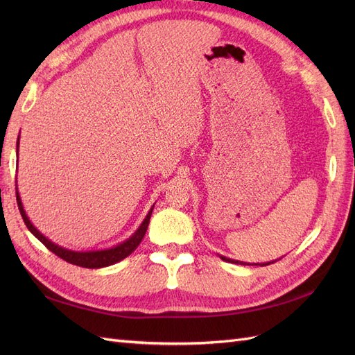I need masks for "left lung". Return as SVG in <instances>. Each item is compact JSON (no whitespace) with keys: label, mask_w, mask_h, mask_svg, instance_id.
I'll return each mask as SVG.
<instances>
[{"label":"left lung","mask_w":355,"mask_h":355,"mask_svg":"<svg viewBox=\"0 0 355 355\" xmlns=\"http://www.w3.org/2000/svg\"><path fill=\"white\" fill-rule=\"evenodd\" d=\"M222 257V261H225V262H231V263H240V265H244L243 262H239V261H232V259H228V257H223V256H220ZM249 265V263H247ZM263 265H268V263H263Z\"/></svg>","instance_id":"1"}]
</instances>
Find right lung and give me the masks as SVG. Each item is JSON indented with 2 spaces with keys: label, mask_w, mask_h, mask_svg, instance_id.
Wrapping results in <instances>:
<instances>
[{
  "label": "right lung",
  "mask_w": 355,
  "mask_h": 355,
  "mask_svg": "<svg viewBox=\"0 0 355 355\" xmlns=\"http://www.w3.org/2000/svg\"><path fill=\"white\" fill-rule=\"evenodd\" d=\"M17 146H19V139H17ZM16 201H17L19 211H20V214H22V219H24L25 225L28 227V230L32 234H34L35 237L42 244H44L50 252H53L56 256H59L60 259L67 261V262H69L72 265L83 266V268H103V266H110L112 263H116V262L125 259L128 254H132V252L136 250V247L141 244L142 239L145 237L146 230H148V225H149V219H151L153 209H154L153 207L151 210H149L145 220L142 222L141 227H139V230L132 235V237L128 239L127 241L118 244L116 247H112V249H108V250H98V252H72V250H67V249H63V247H59L56 244H53L40 231H37V228L31 223V220L26 216V213H25L24 206H22V201H20V197H19L17 188H16Z\"/></svg>",
  "instance_id": "right-lung-1"
}]
</instances>
